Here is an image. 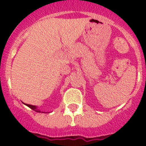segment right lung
Segmentation results:
<instances>
[{
	"label": "right lung",
	"instance_id": "1",
	"mask_svg": "<svg viewBox=\"0 0 146 146\" xmlns=\"http://www.w3.org/2000/svg\"><path fill=\"white\" fill-rule=\"evenodd\" d=\"M26 106H28V108H30L31 109L33 110L34 111L36 112H38V113H44V112H42L41 110H40L39 109H38V108H37V106H35V105H31V104H25Z\"/></svg>",
	"mask_w": 146,
	"mask_h": 146
}]
</instances>
